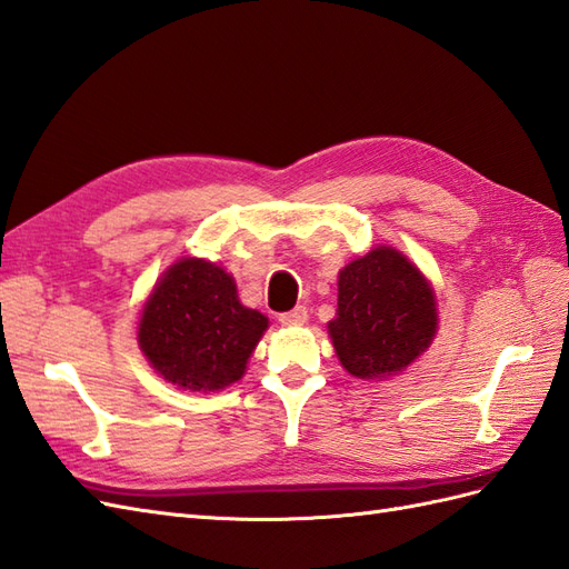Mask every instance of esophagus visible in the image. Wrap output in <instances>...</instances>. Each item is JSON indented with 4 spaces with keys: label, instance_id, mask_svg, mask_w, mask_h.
Wrapping results in <instances>:
<instances>
[{
    "label": "esophagus",
    "instance_id": "34e87169",
    "mask_svg": "<svg viewBox=\"0 0 569 569\" xmlns=\"http://www.w3.org/2000/svg\"><path fill=\"white\" fill-rule=\"evenodd\" d=\"M279 322L286 325V327H300V325L308 322V310H305L300 305V308H293L290 312L279 315Z\"/></svg>",
    "mask_w": 569,
    "mask_h": 569
}]
</instances>
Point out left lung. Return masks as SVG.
I'll list each match as a JSON object with an SVG mask.
<instances>
[{
    "instance_id": "1",
    "label": "left lung",
    "mask_w": 569,
    "mask_h": 569,
    "mask_svg": "<svg viewBox=\"0 0 569 569\" xmlns=\"http://www.w3.org/2000/svg\"><path fill=\"white\" fill-rule=\"evenodd\" d=\"M341 366L358 380L397 375L437 331L426 276L395 247H375L339 273V308L327 325Z\"/></svg>"
}]
</instances>
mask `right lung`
I'll use <instances>...</instances> for the list:
<instances>
[{
    "label": "right lung",
    "mask_w": 569,
    "mask_h": 569,
    "mask_svg": "<svg viewBox=\"0 0 569 569\" xmlns=\"http://www.w3.org/2000/svg\"><path fill=\"white\" fill-rule=\"evenodd\" d=\"M269 319L244 308L232 276L207 259H180L160 276L139 319V346L163 380L218 391L244 375Z\"/></svg>",
    "instance_id": "1"
}]
</instances>
